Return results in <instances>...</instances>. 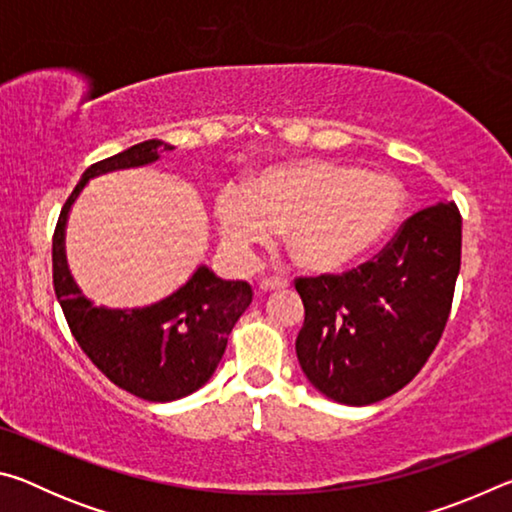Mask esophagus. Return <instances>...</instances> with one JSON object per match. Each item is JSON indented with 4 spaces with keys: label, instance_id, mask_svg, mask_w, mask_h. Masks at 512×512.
Here are the masks:
<instances>
[{
    "label": "esophagus",
    "instance_id": "obj_1",
    "mask_svg": "<svg viewBox=\"0 0 512 512\" xmlns=\"http://www.w3.org/2000/svg\"><path fill=\"white\" fill-rule=\"evenodd\" d=\"M287 287H289V282L284 280V277H277V275L264 277V280L259 282V289H262V291H280V289H287Z\"/></svg>",
    "mask_w": 512,
    "mask_h": 512
}]
</instances>
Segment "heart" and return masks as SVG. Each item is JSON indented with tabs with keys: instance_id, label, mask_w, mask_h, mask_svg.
I'll use <instances>...</instances> for the list:
<instances>
[{
	"instance_id": "heart-1",
	"label": "heart",
	"mask_w": 512,
	"mask_h": 512,
	"mask_svg": "<svg viewBox=\"0 0 512 512\" xmlns=\"http://www.w3.org/2000/svg\"><path fill=\"white\" fill-rule=\"evenodd\" d=\"M404 192L393 176L325 160L280 164L244 185H225L214 201L221 244L250 264L277 230L309 271H336L377 246L400 219Z\"/></svg>"
}]
</instances>
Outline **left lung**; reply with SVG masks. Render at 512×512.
<instances>
[{
    "mask_svg": "<svg viewBox=\"0 0 512 512\" xmlns=\"http://www.w3.org/2000/svg\"><path fill=\"white\" fill-rule=\"evenodd\" d=\"M461 212L409 216L379 253L341 275L296 277L305 323L296 354L329 400L366 406L404 388L436 350L461 271Z\"/></svg>",
    "mask_w": 512,
    "mask_h": 512,
    "instance_id": "obj_1",
    "label": "left lung"
}]
</instances>
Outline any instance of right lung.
I'll return each instance as SVG.
<instances>
[{"mask_svg":"<svg viewBox=\"0 0 512 512\" xmlns=\"http://www.w3.org/2000/svg\"><path fill=\"white\" fill-rule=\"evenodd\" d=\"M164 151L171 146L146 140L85 169L60 210L51 241L54 291L76 343L112 384L146 402H173L198 391L219 366L232 327L253 302L248 282H225L207 266H198L185 287L144 309L94 307L81 296L65 259L69 207L90 178L144 167Z\"/></svg>","mask_w":512,"mask_h":512,"instance_id":"1","label":"right lung"}]
</instances>
